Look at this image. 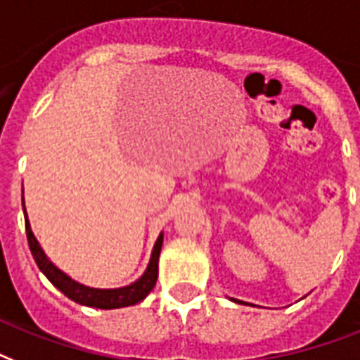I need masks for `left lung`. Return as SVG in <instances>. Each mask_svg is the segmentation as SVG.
I'll return each mask as SVG.
<instances>
[{
    "label": "left lung",
    "mask_w": 360,
    "mask_h": 360,
    "mask_svg": "<svg viewBox=\"0 0 360 360\" xmlns=\"http://www.w3.org/2000/svg\"><path fill=\"white\" fill-rule=\"evenodd\" d=\"M233 300H235V299H233ZM235 302H240V300H235Z\"/></svg>",
    "instance_id": "obj_1"
}]
</instances>
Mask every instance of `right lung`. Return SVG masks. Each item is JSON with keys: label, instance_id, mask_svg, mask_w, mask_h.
<instances>
[{"label": "right lung", "instance_id": "add662e5", "mask_svg": "<svg viewBox=\"0 0 360 360\" xmlns=\"http://www.w3.org/2000/svg\"><path fill=\"white\" fill-rule=\"evenodd\" d=\"M22 208H24V197H22ZM24 219H26L27 244H30V250H32V255L35 259V263H37L39 270L52 281V285L58 287L61 293L65 295L67 299L75 300V302H79L82 306L101 308V310H114V308H125V306H133L136 302H141L154 289L155 281H158V263H160L161 246H163V233L158 236L154 250H152V255H150L148 266H146L144 274L139 280L129 283V285L118 287V289H96V287L82 285L79 281H75L73 278H69L63 270L58 269L46 257V253L43 252V248H41V244H39L35 235H33L26 208H24Z\"/></svg>", "mask_w": 360, "mask_h": 360}]
</instances>
